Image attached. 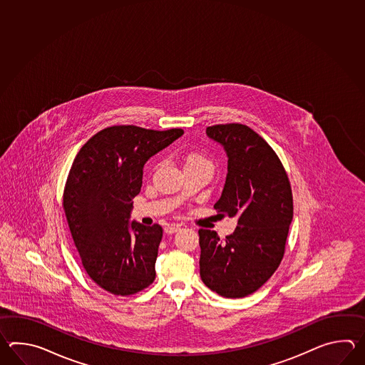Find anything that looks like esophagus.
Segmentation results:
<instances>
[{"label": "esophagus", "instance_id": "1", "mask_svg": "<svg viewBox=\"0 0 365 365\" xmlns=\"http://www.w3.org/2000/svg\"><path fill=\"white\" fill-rule=\"evenodd\" d=\"M180 230H181V227H180V225H167V227H165V228H164V232L175 233V232H178V231H180Z\"/></svg>", "mask_w": 365, "mask_h": 365}]
</instances>
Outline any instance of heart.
<instances>
[{"label":"heart","mask_w":365,"mask_h":365,"mask_svg":"<svg viewBox=\"0 0 365 365\" xmlns=\"http://www.w3.org/2000/svg\"><path fill=\"white\" fill-rule=\"evenodd\" d=\"M201 164L211 165L209 159L206 156L200 154V153H189V154H186L185 159H184L185 168L186 167H192V165H201Z\"/></svg>","instance_id":"b5f03b06"}]
</instances>
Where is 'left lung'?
<instances>
[{"instance_id": "left-lung-1", "label": "left lung", "mask_w": 365, "mask_h": 365, "mask_svg": "<svg viewBox=\"0 0 365 365\" xmlns=\"http://www.w3.org/2000/svg\"><path fill=\"white\" fill-rule=\"evenodd\" d=\"M228 155L225 189L214 205L222 217H237L232 235L220 239L200 230V274L217 295L239 299L262 287L279 267L294 217L292 190L279 158L242 124L206 128Z\"/></svg>"}]
</instances>
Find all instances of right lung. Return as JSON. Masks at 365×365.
Listing matches in <instances>:
<instances>
[{"mask_svg":"<svg viewBox=\"0 0 365 365\" xmlns=\"http://www.w3.org/2000/svg\"><path fill=\"white\" fill-rule=\"evenodd\" d=\"M182 133L109 126L87 140L71 164L62 195L70 233L88 277L113 295H134L155 280L163 230L129 225V217L143 165Z\"/></svg>","mask_w":365,"mask_h":365,"instance_id":"1","label":"right lung"}]
</instances>
